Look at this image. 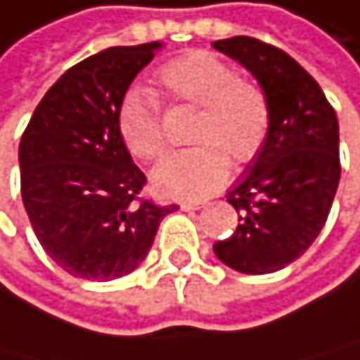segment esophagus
<instances>
[{"instance_id":"34e87169","label":"esophagus","mask_w":360,"mask_h":360,"mask_svg":"<svg viewBox=\"0 0 360 360\" xmlns=\"http://www.w3.org/2000/svg\"><path fill=\"white\" fill-rule=\"evenodd\" d=\"M204 208V204L201 201H181V210L190 212V210H201Z\"/></svg>"}]
</instances>
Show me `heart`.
I'll return each mask as SVG.
<instances>
[{
  "label": "heart",
  "mask_w": 360,
  "mask_h": 360,
  "mask_svg": "<svg viewBox=\"0 0 360 360\" xmlns=\"http://www.w3.org/2000/svg\"><path fill=\"white\" fill-rule=\"evenodd\" d=\"M170 101L199 107L193 129L195 148L174 152L152 172L154 188L172 197H201L229 176V156L248 163L264 148L271 109L266 94L253 80L240 78L233 65L208 51H190L174 58L156 73ZM118 134L125 148L143 161H152L165 150L161 107L143 86L120 98L116 112Z\"/></svg>",
  "instance_id": "heart-1"
}]
</instances>
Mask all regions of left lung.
<instances>
[{
	"label": "left lung",
	"mask_w": 360,
	"mask_h": 360,
	"mask_svg": "<svg viewBox=\"0 0 360 360\" xmlns=\"http://www.w3.org/2000/svg\"><path fill=\"white\" fill-rule=\"evenodd\" d=\"M212 46L253 73L271 109L264 148L229 193L237 231L212 251L240 274H274L298 259L327 221L340 179L338 118L318 82L282 49L246 35Z\"/></svg>",
	"instance_id": "8db88e82"
}]
</instances>
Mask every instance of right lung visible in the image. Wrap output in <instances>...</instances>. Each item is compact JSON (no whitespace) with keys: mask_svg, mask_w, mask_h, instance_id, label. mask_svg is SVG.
Masks as SVG:
<instances>
[{"mask_svg":"<svg viewBox=\"0 0 360 360\" xmlns=\"http://www.w3.org/2000/svg\"><path fill=\"white\" fill-rule=\"evenodd\" d=\"M163 44L112 46L60 75L20 141L22 201L46 255L84 280L131 274L165 215L118 134V103Z\"/></svg>","mask_w":360,"mask_h":360,"instance_id":"right-lung-1","label":"right lung"}]
</instances>
